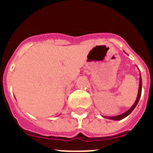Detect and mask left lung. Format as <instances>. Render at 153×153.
I'll list each match as a JSON object with an SVG mask.
<instances>
[{"mask_svg": "<svg viewBox=\"0 0 153 153\" xmlns=\"http://www.w3.org/2000/svg\"><path fill=\"white\" fill-rule=\"evenodd\" d=\"M141 93H142V78H141V75L140 76V86H139V92H138V96H137V98L136 100V102H134V104L132 105V107L126 111V113H123L121 115H119V116H116V117H105V118H107V119H110V120H123V118L126 117L128 115L132 113V111L134 109V108L136 107V105L138 104V102L140 100V97H141Z\"/></svg>", "mask_w": 153, "mask_h": 153, "instance_id": "obj_1", "label": "left lung"}]
</instances>
